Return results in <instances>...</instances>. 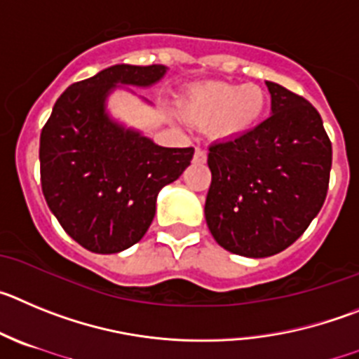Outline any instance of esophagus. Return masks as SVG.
Returning a JSON list of instances; mask_svg holds the SVG:
<instances>
[{"label":"esophagus","instance_id":"34e87169","mask_svg":"<svg viewBox=\"0 0 359 359\" xmlns=\"http://www.w3.org/2000/svg\"><path fill=\"white\" fill-rule=\"evenodd\" d=\"M193 161L198 164L205 163V161H208V154H205V150H202V148H196L195 156H193Z\"/></svg>","mask_w":359,"mask_h":359}]
</instances>
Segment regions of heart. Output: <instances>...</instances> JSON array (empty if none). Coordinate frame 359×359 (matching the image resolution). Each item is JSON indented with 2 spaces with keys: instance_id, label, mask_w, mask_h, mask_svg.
Instances as JSON below:
<instances>
[{
  "instance_id": "1",
  "label": "heart",
  "mask_w": 359,
  "mask_h": 359,
  "mask_svg": "<svg viewBox=\"0 0 359 359\" xmlns=\"http://www.w3.org/2000/svg\"><path fill=\"white\" fill-rule=\"evenodd\" d=\"M266 107V93L256 83L209 82L195 87L186 103L187 118L208 123L218 137H234L254 128Z\"/></svg>"
}]
</instances>
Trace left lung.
<instances>
[{
  "mask_svg": "<svg viewBox=\"0 0 359 359\" xmlns=\"http://www.w3.org/2000/svg\"><path fill=\"white\" fill-rule=\"evenodd\" d=\"M272 114L209 147L205 222L225 250L268 257L295 243L324 205L332 148L311 103L266 82Z\"/></svg>",
  "mask_w": 359,
  "mask_h": 359,
  "instance_id": "8db88e82",
  "label": "left lung"
}]
</instances>
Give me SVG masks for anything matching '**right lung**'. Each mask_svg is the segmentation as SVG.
Here are the masks:
<instances>
[{"mask_svg": "<svg viewBox=\"0 0 359 359\" xmlns=\"http://www.w3.org/2000/svg\"><path fill=\"white\" fill-rule=\"evenodd\" d=\"M161 64H118L69 86L41 132V186L64 231L87 250L116 254L141 240L161 187L189 166L195 148H164L112 121L105 98L116 86L148 87Z\"/></svg>", "mask_w": 359, "mask_h": 359, "instance_id": "1", "label": "right lung"}]
</instances>
